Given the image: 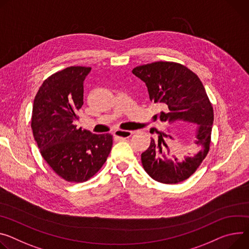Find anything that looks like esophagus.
<instances>
[{
    "label": "esophagus",
    "mask_w": 249,
    "mask_h": 249,
    "mask_svg": "<svg viewBox=\"0 0 249 249\" xmlns=\"http://www.w3.org/2000/svg\"><path fill=\"white\" fill-rule=\"evenodd\" d=\"M133 131H128V130H116L114 132V136L119 138V139H127L132 136Z\"/></svg>",
    "instance_id": "34e87169"
}]
</instances>
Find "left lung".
I'll return each instance as SVG.
<instances>
[{
  "instance_id": "8db88e82",
  "label": "left lung",
  "mask_w": 249,
  "mask_h": 249,
  "mask_svg": "<svg viewBox=\"0 0 249 249\" xmlns=\"http://www.w3.org/2000/svg\"><path fill=\"white\" fill-rule=\"evenodd\" d=\"M132 72L146 83L150 100L164 105L161 121L197 124L195 143L198 151L193 157L179 160L172 155L167 140L173 138L165 133L152 138L141 155L143 168L153 179L162 184L183 182L196 171L210 150L213 109L206 89L196 73L177 62H152L135 67Z\"/></svg>"
}]
</instances>
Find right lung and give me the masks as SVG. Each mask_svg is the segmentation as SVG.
Instances as JSON below:
<instances>
[{"instance_id": "right-lung-1", "label": "right lung", "mask_w": 249, "mask_h": 249, "mask_svg": "<svg viewBox=\"0 0 249 249\" xmlns=\"http://www.w3.org/2000/svg\"><path fill=\"white\" fill-rule=\"evenodd\" d=\"M91 67L71 66L44 80L34 100L32 129L50 167L71 183L86 182L106 162L113 139L76 128L83 105V81Z\"/></svg>"}]
</instances>
